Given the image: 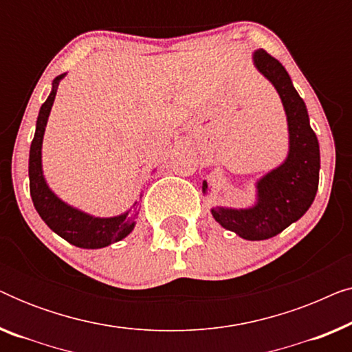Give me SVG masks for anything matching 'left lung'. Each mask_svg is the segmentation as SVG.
<instances>
[{
  "instance_id": "1",
  "label": "left lung",
  "mask_w": 352,
  "mask_h": 352,
  "mask_svg": "<svg viewBox=\"0 0 352 352\" xmlns=\"http://www.w3.org/2000/svg\"><path fill=\"white\" fill-rule=\"evenodd\" d=\"M254 67L274 85L280 96L288 123V155L276 170L256 182L258 201L252 208H211V214L224 229L247 240H266L280 234L309 210L319 187L320 151L309 124L305 100L300 98L277 59L264 50L254 51ZM206 194L208 184L204 181Z\"/></svg>"
}]
</instances>
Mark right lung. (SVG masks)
Here are the masks:
<instances>
[{"label":"right lung","instance_id":"1","mask_svg":"<svg viewBox=\"0 0 352 352\" xmlns=\"http://www.w3.org/2000/svg\"><path fill=\"white\" fill-rule=\"evenodd\" d=\"M65 75V74H64ZM64 75L56 76L52 81V91L47 96L45 104L41 105L40 113L36 120L35 138L30 146V158H28V177H30V195L33 205L52 232L60 235L67 242L80 248H104L110 243L118 242L126 237L136 226V208L138 201H134L131 214L128 210L126 213L113 216V218H96L85 211L76 210L74 206L62 201L50 187H47L41 168V146L45 128L50 117L51 107L54 104L57 86Z\"/></svg>","mask_w":352,"mask_h":352}]
</instances>
